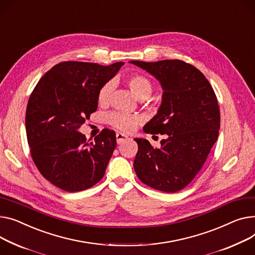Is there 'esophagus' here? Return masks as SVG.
<instances>
[{
  "label": "esophagus",
  "instance_id": "1",
  "mask_svg": "<svg viewBox=\"0 0 255 255\" xmlns=\"http://www.w3.org/2000/svg\"><path fill=\"white\" fill-rule=\"evenodd\" d=\"M116 138H117V142L120 144V143H123L124 141H126L127 139H129V137L127 136V135L121 133V132H118L116 134Z\"/></svg>",
  "mask_w": 255,
  "mask_h": 255
}]
</instances>
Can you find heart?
<instances>
[{"instance_id":"heart-1","label":"heart","mask_w":255,"mask_h":255,"mask_svg":"<svg viewBox=\"0 0 255 255\" xmlns=\"http://www.w3.org/2000/svg\"><path fill=\"white\" fill-rule=\"evenodd\" d=\"M126 85L137 98H147L152 91L151 81L142 74H132L126 79ZM112 92L111 83L105 84L98 91L97 100L100 105L109 103ZM107 121L113 127L124 132H132L140 124L141 119L138 116L129 115L121 112H113L107 116Z\"/></svg>"}]
</instances>
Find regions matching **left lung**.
<instances>
[{
  "label": "left lung",
  "instance_id": "8db88e82",
  "mask_svg": "<svg viewBox=\"0 0 255 255\" xmlns=\"http://www.w3.org/2000/svg\"><path fill=\"white\" fill-rule=\"evenodd\" d=\"M130 62L151 74L163 88L160 109L143 131L167 134L160 148L146 139H134L138 144L135 173L152 189L178 192L195 178L217 140L220 114L216 95L205 76L182 60Z\"/></svg>",
  "mask_w": 255,
  "mask_h": 255
}]
</instances>
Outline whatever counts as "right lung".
Returning a JSON list of instances; mask_svg holds the SVG:
<instances>
[{
  "label": "right lung",
  "instance_id": "1",
  "mask_svg": "<svg viewBox=\"0 0 255 255\" xmlns=\"http://www.w3.org/2000/svg\"><path fill=\"white\" fill-rule=\"evenodd\" d=\"M123 64L60 62L29 96L25 128L30 156L40 173L65 192L87 190L105 175L117 145L116 133L104 129L91 141L79 129L97 110L101 86Z\"/></svg>",
  "mask_w": 255,
  "mask_h": 255
}]
</instances>
